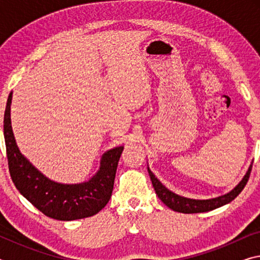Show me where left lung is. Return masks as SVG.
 I'll use <instances>...</instances> for the list:
<instances>
[{
    "label": "left lung",
    "mask_w": 260,
    "mask_h": 260,
    "mask_svg": "<svg viewBox=\"0 0 260 260\" xmlns=\"http://www.w3.org/2000/svg\"><path fill=\"white\" fill-rule=\"evenodd\" d=\"M252 169V162L250 164L248 171H246L243 179L237 183L234 189H232L230 192L225 193V195L214 197V199L209 200H192L187 199V197L180 196L178 193H174L167 189L164 184H162L159 180H158L155 174H153L148 166V172L150 175L152 186L155 188V191L159 200L164 203L166 206H169L171 210L177 211L180 213H201V212H208V211H212L214 209H218L220 206L226 205L235 199L239 193L243 190L246 182H248L250 172Z\"/></svg>",
    "instance_id": "8db88e82"
}]
</instances>
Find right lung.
Returning a JSON list of instances; mask_svg holds the SVG:
<instances>
[{"label": "right lung", "mask_w": 260, "mask_h": 260, "mask_svg": "<svg viewBox=\"0 0 260 260\" xmlns=\"http://www.w3.org/2000/svg\"><path fill=\"white\" fill-rule=\"evenodd\" d=\"M11 100L12 91L8 98L3 128L9 171L16 188L35 208L52 219L71 221L99 213L111 197L118 161L124 147L105 151L101 158L99 171L88 181H52L42 174L17 146L11 126Z\"/></svg>", "instance_id": "add662e5"}]
</instances>
